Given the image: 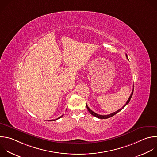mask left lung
<instances>
[{
    "label": "left lung",
    "mask_w": 157,
    "mask_h": 157,
    "mask_svg": "<svg viewBox=\"0 0 157 157\" xmlns=\"http://www.w3.org/2000/svg\"><path fill=\"white\" fill-rule=\"evenodd\" d=\"M126 57H127V59H128V56L126 54ZM133 91H134V89H132V93H131V95L129 96V98H128V101H126V104L125 105L121 108V109H119L118 110H117V112H113V113H110V114H109V115H98V114H97V113H95V112H94L93 111H92L89 107H88V106L86 105V107H87V110H88V111L89 112V113L92 115H93V116H94V117H97V118H100V119H107V118H110V117H113V116H114L115 115H116L117 113H118L119 112H120L122 109H123L129 103V101H130V100H131V97H132V94H133Z\"/></svg>",
    "instance_id": "obj_1"
}]
</instances>
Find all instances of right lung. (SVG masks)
<instances>
[{
	"mask_svg": "<svg viewBox=\"0 0 157 157\" xmlns=\"http://www.w3.org/2000/svg\"><path fill=\"white\" fill-rule=\"evenodd\" d=\"M63 115H62V116H61V117H59V118H57V119H56V120H58V119H59V118H62V117H63ZM54 120H48V121H54Z\"/></svg>",
	"mask_w": 157,
	"mask_h": 157,
	"instance_id": "right-lung-1",
	"label": "right lung"
}]
</instances>
